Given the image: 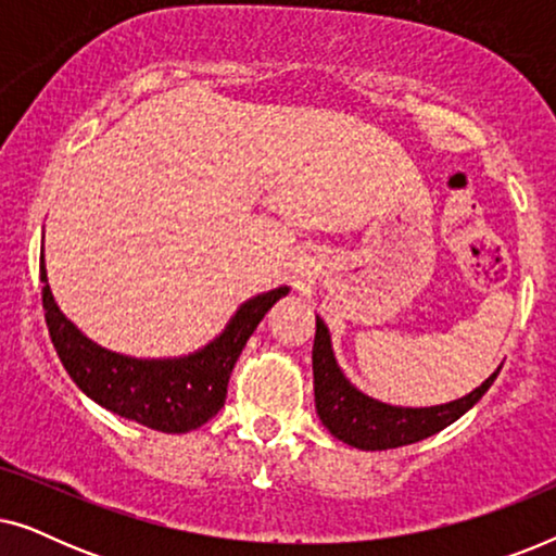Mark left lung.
I'll return each mask as SVG.
<instances>
[{"label": "left lung", "mask_w": 556, "mask_h": 556, "mask_svg": "<svg viewBox=\"0 0 556 556\" xmlns=\"http://www.w3.org/2000/svg\"><path fill=\"white\" fill-rule=\"evenodd\" d=\"M504 367V364H501ZM501 367L485 379L481 387L445 405L432 407H400L390 402H379L349 382L333 356L331 333L321 318L316 316L314 339V394L316 413L324 428L339 438L341 443L359 447V451H390L417 440L435 435L458 417L468 413L478 400L489 392Z\"/></svg>", "instance_id": "8db88e82"}]
</instances>
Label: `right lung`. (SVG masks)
Wrapping results in <instances>:
<instances>
[{
    "mask_svg": "<svg viewBox=\"0 0 556 556\" xmlns=\"http://www.w3.org/2000/svg\"><path fill=\"white\" fill-rule=\"evenodd\" d=\"M40 278L52 346L73 382L113 415L159 432L197 430L223 409L227 382L240 352L273 303L291 291L288 286H280L240 303L225 329L192 354L139 359L96 344L60 311L48 283L45 255Z\"/></svg>",
    "mask_w": 556,
    "mask_h": 556,
    "instance_id": "obj_1",
    "label": "right lung"
}]
</instances>
